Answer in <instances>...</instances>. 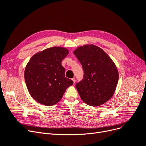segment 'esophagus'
<instances>
[{
  "mask_svg": "<svg viewBox=\"0 0 146 146\" xmlns=\"http://www.w3.org/2000/svg\"><path fill=\"white\" fill-rule=\"evenodd\" d=\"M72 80L73 81V83L75 84V82H76V79H75L74 78H72Z\"/></svg>",
  "mask_w": 146,
  "mask_h": 146,
  "instance_id": "34e87169",
  "label": "esophagus"
}]
</instances>
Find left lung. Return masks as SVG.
Masks as SVG:
<instances>
[{"mask_svg":"<svg viewBox=\"0 0 146 146\" xmlns=\"http://www.w3.org/2000/svg\"><path fill=\"white\" fill-rule=\"evenodd\" d=\"M73 53L84 70L83 79L76 84L80 98L90 106L105 104L112 97L118 84L115 64L104 50L93 44L79 47Z\"/></svg>","mask_w":146,"mask_h":146,"instance_id":"left-lung-1","label":"left lung"}]
</instances>
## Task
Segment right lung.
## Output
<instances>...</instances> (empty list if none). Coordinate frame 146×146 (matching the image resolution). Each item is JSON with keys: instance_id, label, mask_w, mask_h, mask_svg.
<instances>
[{"instance_id": "add662e5", "label": "right lung", "mask_w": 146, "mask_h": 146, "mask_svg": "<svg viewBox=\"0 0 146 146\" xmlns=\"http://www.w3.org/2000/svg\"><path fill=\"white\" fill-rule=\"evenodd\" d=\"M68 54L62 47H52L32 56L25 70V80L32 98L46 106L57 104L73 84L65 77L61 62Z\"/></svg>"}]
</instances>
